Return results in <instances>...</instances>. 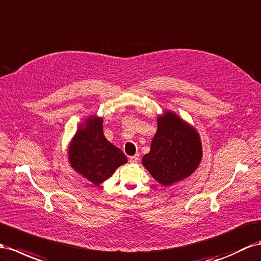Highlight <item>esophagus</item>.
<instances>
[{
	"mask_svg": "<svg viewBox=\"0 0 261 261\" xmlns=\"http://www.w3.org/2000/svg\"><path fill=\"white\" fill-rule=\"evenodd\" d=\"M130 162L131 163H137L138 162V160H139V154H136V155H132V156H130Z\"/></svg>",
	"mask_w": 261,
	"mask_h": 261,
	"instance_id": "obj_1",
	"label": "esophagus"
}]
</instances>
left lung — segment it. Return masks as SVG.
Returning <instances> with one entry per match:
<instances>
[{"label": "left lung", "mask_w": 261, "mask_h": 261, "mask_svg": "<svg viewBox=\"0 0 261 261\" xmlns=\"http://www.w3.org/2000/svg\"><path fill=\"white\" fill-rule=\"evenodd\" d=\"M203 158L197 130L173 111L158 117V130L142 164L153 178L170 186L192 175Z\"/></svg>", "instance_id": "obj_1"}]
</instances>
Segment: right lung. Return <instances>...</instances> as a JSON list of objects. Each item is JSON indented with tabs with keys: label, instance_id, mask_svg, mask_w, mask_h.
I'll return each mask as SVG.
<instances>
[{
	"label": "right lung",
	"instance_id": "1",
	"mask_svg": "<svg viewBox=\"0 0 261 261\" xmlns=\"http://www.w3.org/2000/svg\"><path fill=\"white\" fill-rule=\"evenodd\" d=\"M102 122L101 117L89 116L78 125L68 146V161L72 170L95 186L128 162L123 152L106 139Z\"/></svg>",
	"mask_w": 261,
	"mask_h": 261
}]
</instances>
